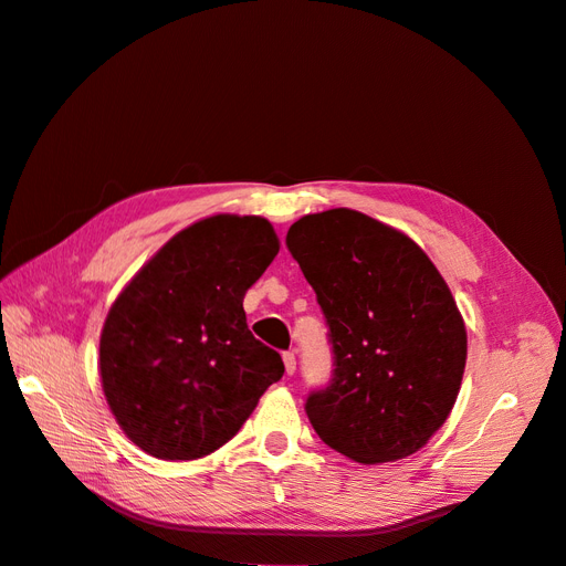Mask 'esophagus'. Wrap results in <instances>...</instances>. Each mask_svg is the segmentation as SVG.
<instances>
[{
  "label": "esophagus",
  "mask_w": 566,
  "mask_h": 566,
  "mask_svg": "<svg viewBox=\"0 0 566 566\" xmlns=\"http://www.w3.org/2000/svg\"><path fill=\"white\" fill-rule=\"evenodd\" d=\"M283 364H285V373L293 375L295 368H297V361H295V352H283Z\"/></svg>",
  "instance_id": "1"
}]
</instances>
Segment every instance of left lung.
I'll list each match as a JSON object with an SVG mask.
<instances>
[{
    "label": "left lung",
    "mask_w": 566,
    "mask_h": 566,
    "mask_svg": "<svg viewBox=\"0 0 566 566\" xmlns=\"http://www.w3.org/2000/svg\"><path fill=\"white\" fill-rule=\"evenodd\" d=\"M285 245L333 352L304 403L316 434L364 465L416 453L447 422L468 358L447 281L408 235L345 208L302 217Z\"/></svg>",
    "instance_id": "8db88e82"
}]
</instances>
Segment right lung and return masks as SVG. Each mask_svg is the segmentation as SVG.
I'll return each mask as SVG.
<instances>
[{
	"label": "right lung",
	"mask_w": 566,
	"mask_h": 566,
	"mask_svg": "<svg viewBox=\"0 0 566 566\" xmlns=\"http://www.w3.org/2000/svg\"><path fill=\"white\" fill-rule=\"evenodd\" d=\"M276 254L266 219L208 217L165 243L111 306L101 380L148 455L196 460L224 447L283 378L281 354L250 333L243 310Z\"/></svg>",
	"instance_id": "1"
}]
</instances>
